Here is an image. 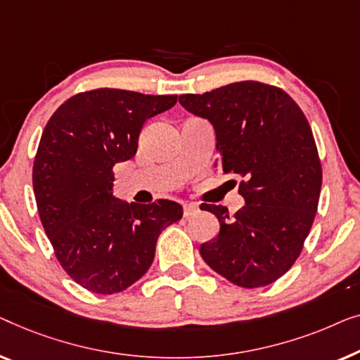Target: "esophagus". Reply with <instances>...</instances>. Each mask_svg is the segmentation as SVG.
I'll use <instances>...</instances> for the list:
<instances>
[{"instance_id": "esophagus-1", "label": "esophagus", "mask_w": 360, "mask_h": 360, "mask_svg": "<svg viewBox=\"0 0 360 360\" xmlns=\"http://www.w3.org/2000/svg\"><path fill=\"white\" fill-rule=\"evenodd\" d=\"M182 210H184L186 219H189V217H194L197 212H199V205H195V204H184V205H182Z\"/></svg>"}]
</instances>
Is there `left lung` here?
<instances>
[{
  "label": "left lung",
  "mask_w": 360,
  "mask_h": 360,
  "mask_svg": "<svg viewBox=\"0 0 360 360\" xmlns=\"http://www.w3.org/2000/svg\"><path fill=\"white\" fill-rule=\"evenodd\" d=\"M179 103L214 125L220 168L241 178L246 202L235 217L204 204L220 231L200 246L202 259L240 287L269 285L300 256L316 215L323 173L310 124L285 91L259 81L182 94Z\"/></svg>",
  "instance_id": "left-lung-1"
}]
</instances>
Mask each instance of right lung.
Returning <instances> with one entry per match:
<instances>
[{"label":"right lung","instance_id":"obj_1","mask_svg":"<svg viewBox=\"0 0 360 360\" xmlns=\"http://www.w3.org/2000/svg\"><path fill=\"white\" fill-rule=\"evenodd\" d=\"M178 96L99 88L55 110L40 136L32 184L40 221L72 279L101 295L148 271L160 233L181 220L178 202L127 204L112 195L114 166L134 158L146 119Z\"/></svg>","mask_w":360,"mask_h":360}]
</instances>
